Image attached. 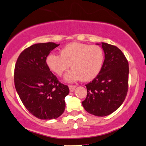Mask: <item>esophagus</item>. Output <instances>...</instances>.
Segmentation results:
<instances>
[{
    "label": "esophagus",
    "instance_id": "esophagus-1",
    "mask_svg": "<svg viewBox=\"0 0 146 146\" xmlns=\"http://www.w3.org/2000/svg\"><path fill=\"white\" fill-rule=\"evenodd\" d=\"M69 88L70 92H72L75 90V88H76V86H69Z\"/></svg>",
    "mask_w": 146,
    "mask_h": 146
}]
</instances>
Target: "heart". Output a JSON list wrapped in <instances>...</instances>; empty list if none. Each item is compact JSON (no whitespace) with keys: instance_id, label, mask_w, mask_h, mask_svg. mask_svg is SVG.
Wrapping results in <instances>:
<instances>
[{"instance_id":"obj_1","label":"heart","mask_w":146,"mask_h":146,"mask_svg":"<svg viewBox=\"0 0 146 146\" xmlns=\"http://www.w3.org/2000/svg\"><path fill=\"white\" fill-rule=\"evenodd\" d=\"M104 61V51L100 46L79 42L67 44L60 50V55L52 53L46 59L48 67L58 76H61L71 64L72 69L64 76L68 82L92 80L100 73Z\"/></svg>"}]
</instances>
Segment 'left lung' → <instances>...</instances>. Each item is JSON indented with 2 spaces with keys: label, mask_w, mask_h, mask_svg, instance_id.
I'll use <instances>...</instances> for the list:
<instances>
[{
  "label": "left lung",
  "mask_w": 146,
  "mask_h": 146,
  "mask_svg": "<svg viewBox=\"0 0 146 146\" xmlns=\"http://www.w3.org/2000/svg\"><path fill=\"white\" fill-rule=\"evenodd\" d=\"M105 58L102 69L92 82L86 85L87 96L82 102L85 110L105 117L117 110L128 92L129 63L116 46L102 42Z\"/></svg>",
  "instance_id": "left-lung-1"
}]
</instances>
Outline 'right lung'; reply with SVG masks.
<instances>
[{
	"label": "right lung",
	"mask_w": 146,
	"mask_h": 146,
	"mask_svg": "<svg viewBox=\"0 0 146 146\" xmlns=\"http://www.w3.org/2000/svg\"><path fill=\"white\" fill-rule=\"evenodd\" d=\"M58 46L53 42L34 44L21 52L15 66L17 92L27 110L40 119H56L65 109L69 87L58 80L46 62Z\"/></svg>",
	"instance_id": "1"
}]
</instances>
